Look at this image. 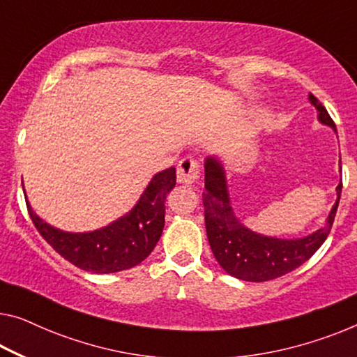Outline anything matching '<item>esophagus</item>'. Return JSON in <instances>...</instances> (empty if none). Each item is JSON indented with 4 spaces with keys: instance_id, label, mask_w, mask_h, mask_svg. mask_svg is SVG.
<instances>
[{
    "instance_id": "obj_1",
    "label": "esophagus",
    "mask_w": 357,
    "mask_h": 357,
    "mask_svg": "<svg viewBox=\"0 0 357 357\" xmlns=\"http://www.w3.org/2000/svg\"><path fill=\"white\" fill-rule=\"evenodd\" d=\"M178 181L183 184L192 185L200 178V167L199 162L194 160L192 157H184L178 163Z\"/></svg>"
}]
</instances>
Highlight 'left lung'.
<instances>
[{"instance_id": "left-lung-1", "label": "left lung", "mask_w": 357, "mask_h": 357, "mask_svg": "<svg viewBox=\"0 0 357 357\" xmlns=\"http://www.w3.org/2000/svg\"><path fill=\"white\" fill-rule=\"evenodd\" d=\"M311 104L317 109V119L337 131L332 116L321 100L310 94ZM343 184L337 188L338 199L335 202L327 225L311 236L284 241L255 234L234 215L225 172L216 158L205 162V192L202 194L205 208V227L211 252L222 269L234 278L247 282H266L278 279L306 263L331 234L335 215L340 204Z\"/></svg>"}]
</instances>
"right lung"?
<instances>
[{
    "mask_svg": "<svg viewBox=\"0 0 357 357\" xmlns=\"http://www.w3.org/2000/svg\"><path fill=\"white\" fill-rule=\"evenodd\" d=\"M174 184V168L155 174L135 208L93 232H63L40 220L29 204L26 210L41 237L68 263L96 274L119 273L144 261L157 245L165 226V200Z\"/></svg>",
    "mask_w": 357,
    "mask_h": 357,
    "instance_id": "right-lung-1",
    "label": "right lung"
}]
</instances>
